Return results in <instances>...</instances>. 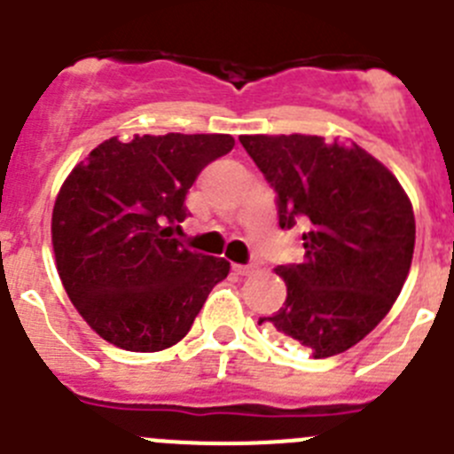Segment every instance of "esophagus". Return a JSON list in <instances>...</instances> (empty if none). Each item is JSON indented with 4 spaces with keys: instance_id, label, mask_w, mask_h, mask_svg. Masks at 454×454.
I'll return each instance as SVG.
<instances>
[{
    "instance_id": "1",
    "label": "esophagus",
    "mask_w": 454,
    "mask_h": 454,
    "mask_svg": "<svg viewBox=\"0 0 454 454\" xmlns=\"http://www.w3.org/2000/svg\"><path fill=\"white\" fill-rule=\"evenodd\" d=\"M255 269H257L255 264H235L232 266V270H235L237 275H251Z\"/></svg>"
}]
</instances>
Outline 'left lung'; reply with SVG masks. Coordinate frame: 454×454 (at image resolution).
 I'll return each mask as SVG.
<instances>
[{
  "instance_id": "1",
  "label": "left lung",
  "mask_w": 454,
  "mask_h": 454,
  "mask_svg": "<svg viewBox=\"0 0 454 454\" xmlns=\"http://www.w3.org/2000/svg\"><path fill=\"white\" fill-rule=\"evenodd\" d=\"M278 192L279 228L302 222V264L278 266L286 300L262 323L311 349L336 356L387 316L410 273L414 213L380 160L356 143L323 137H239Z\"/></svg>"
}]
</instances>
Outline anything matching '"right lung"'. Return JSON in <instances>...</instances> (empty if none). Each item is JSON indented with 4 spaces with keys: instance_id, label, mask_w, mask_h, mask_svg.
Wrapping results in <instances>:
<instances>
[{
    "instance_id": "add662e5",
    "label": "right lung",
    "mask_w": 454,
    "mask_h": 454,
    "mask_svg": "<svg viewBox=\"0 0 454 454\" xmlns=\"http://www.w3.org/2000/svg\"><path fill=\"white\" fill-rule=\"evenodd\" d=\"M232 145L231 134L114 137L71 169L51 239L67 295L100 338L160 351L190 332L231 262L190 251L165 223L188 217L199 172Z\"/></svg>"
}]
</instances>
